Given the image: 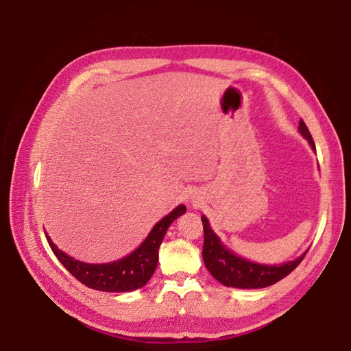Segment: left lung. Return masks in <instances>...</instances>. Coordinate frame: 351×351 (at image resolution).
I'll list each match as a JSON object with an SVG mask.
<instances>
[{"instance_id": "8db88e82", "label": "left lung", "mask_w": 351, "mask_h": 351, "mask_svg": "<svg viewBox=\"0 0 351 351\" xmlns=\"http://www.w3.org/2000/svg\"><path fill=\"white\" fill-rule=\"evenodd\" d=\"M299 131L309 141V145L315 149L314 140H312L308 126L302 119L299 122ZM202 223L204 263L208 271L213 274V278L217 279L225 287L241 289L270 287L293 271L302 263L304 255H306V252H304L302 256L280 265H263L258 263H250V261L237 256L235 253L225 247V244L220 241V238L214 234V230L211 229L205 215H202Z\"/></svg>"}]
</instances>
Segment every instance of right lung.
I'll return each instance as SVG.
<instances>
[{"label": "right lung", "instance_id": "add662e5", "mask_svg": "<svg viewBox=\"0 0 351 351\" xmlns=\"http://www.w3.org/2000/svg\"><path fill=\"white\" fill-rule=\"evenodd\" d=\"M187 208L180 205L173 211L161 219L146 240L140 244V247L114 263L107 264H86L78 259L66 255L57 245L51 241L47 235V240L57 259L64 265L73 278L84 283L86 287L106 293H128V291L138 289L145 287L152 278V274L158 264V249L169 226L180 215H182Z\"/></svg>", "mask_w": 351, "mask_h": 351}]
</instances>
